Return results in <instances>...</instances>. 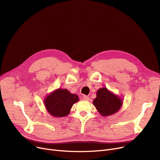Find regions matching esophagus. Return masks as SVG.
Wrapping results in <instances>:
<instances>
[{
	"label": "esophagus",
	"mask_w": 160,
	"mask_h": 160,
	"mask_svg": "<svg viewBox=\"0 0 160 160\" xmlns=\"http://www.w3.org/2000/svg\"><path fill=\"white\" fill-rule=\"evenodd\" d=\"M83 99L84 100H86V101H89V97L86 96V95H84V96L83 97Z\"/></svg>",
	"instance_id": "34e87169"
}]
</instances>
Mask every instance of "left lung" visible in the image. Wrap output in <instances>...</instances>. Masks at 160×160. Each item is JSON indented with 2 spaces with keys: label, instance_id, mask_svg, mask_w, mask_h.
I'll use <instances>...</instances> for the list:
<instances>
[{
  "label": "left lung",
  "instance_id": "obj_1",
  "mask_svg": "<svg viewBox=\"0 0 160 160\" xmlns=\"http://www.w3.org/2000/svg\"><path fill=\"white\" fill-rule=\"evenodd\" d=\"M123 103L121 97L114 94L106 88H102L97 91V97L93 104L98 112L102 117L115 114L118 112Z\"/></svg>",
  "mask_w": 160,
  "mask_h": 160
}]
</instances>
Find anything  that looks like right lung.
<instances>
[{
    "mask_svg": "<svg viewBox=\"0 0 160 160\" xmlns=\"http://www.w3.org/2000/svg\"><path fill=\"white\" fill-rule=\"evenodd\" d=\"M78 100L77 95L71 93L67 89L58 88L45 97L44 105L50 115L63 117L69 114L72 105Z\"/></svg>",
    "mask_w": 160,
    "mask_h": 160,
    "instance_id": "right-lung-1",
    "label": "right lung"
}]
</instances>
